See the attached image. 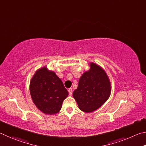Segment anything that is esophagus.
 Returning <instances> with one entry per match:
<instances>
[{
	"mask_svg": "<svg viewBox=\"0 0 146 146\" xmlns=\"http://www.w3.org/2000/svg\"><path fill=\"white\" fill-rule=\"evenodd\" d=\"M68 91L69 95H70V96H72V88H69Z\"/></svg>",
	"mask_w": 146,
	"mask_h": 146,
	"instance_id": "obj_1",
	"label": "esophagus"
}]
</instances>
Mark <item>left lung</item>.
<instances>
[{
  "instance_id": "obj_1",
  "label": "left lung",
  "mask_w": 146,
  "mask_h": 146,
  "mask_svg": "<svg viewBox=\"0 0 146 146\" xmlns=\"http://www.w3.org/2000/svg\"><path fill=\"white\" fill-rule=\"evenodd\" d=\"M90 68L85 71L79 80L73 98L79 108L90 113L100 108L111 94V83L105 70L98 64L89 63Z\"/></svg>"
}]
</instances>
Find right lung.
I'll return each instance as SVG.
<instances>
[{
  "mask_svg": "<svg viewBox=\"0 0 146 146\" xmlns=\"http://www.w3.org/2000/svg\"><path fill=\"white\" fill-rule=\"evenodd\" d=\"M29 91L35 106L46 115L58 113L68 96L62 81L47 66L35 72L30 81Z\"/></svg>",
  "mask_w": 146,
  "mask_h": 146,
  "instance_id": "obj_1",
  "label": "right lung"
}]
</instances>
